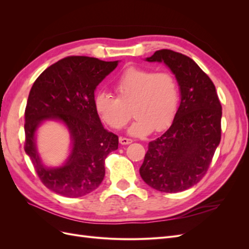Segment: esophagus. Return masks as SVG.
<instances>
[{"instance_id": "esophagus-1", "label": "esophagus", "mask_w": 249, "mask_h": 249, "mask_svg": "<svg viewBox=\"0 0 249 249\" xmlns=\"http://www.w3.org/2000/svg\"><path fill=\"white\" fill-rule=\"evenodd\" d=\"M119 142L122 143L123 145H126V144H130V143H132L133 140L130 138H125V137H119Z\"/></svg>"}]
</instances>
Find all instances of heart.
Here are the masks:
<instances>
[{"label": "heart", "mask_w": 249, "mask_h": 249, "mask_svg": "<svg viewBox=\"0 0 249 249\" xmlns=\"http://www.w3.org/2000/svg\"><path fill=\"white\" fill-rule=\"evenodd\" d=\"M113 89L117 97L102 91L93 99L97 115L112 129H122L129 122L130 107L135 119L129 133L134 136L163 131L176 116L179 90L177 79L168 71L130 66L114 82Z\"/></svg>", "instance_id": "obj_1"}]
</instances>
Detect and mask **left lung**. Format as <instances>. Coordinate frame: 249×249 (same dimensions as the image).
Returning a JSON list of instances; mask_svg holds the SVG:
<instances>
[{"mask_svg": "<svg viewBox=\"0 0 249 249\" xmlns=\"http://www.w3.org/2000/svg\"><path fill=\"white\" fill-rule=\"evenodd\" d=\"M146 61L164 62L176 74L180 104L169 129L148 143L139 172L158 191L180 192L196 185L212 162L221 139V104L212 80L188 56L163 49Z\"/></svg>", "mask_w": 249, "mask_h": 249, "instance_id": "1", "label": "left lung"}]
</instances>
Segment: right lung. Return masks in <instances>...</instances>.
<instances>
[{
	"label": "right lung",
	"mask_w": 249,
	"mask_h": 249,
	"mask_svg": "<svg viewBox=\"0 0 249 249\" xmlns=\"http://www.w3.org/2000/svg\"><path fill=\"white\" fill-rule=\"evenodd\" d=\"M118 61L69 56L52 64L36 79L25 110V152L41 183L66 197L95 190L105 177V160L118 148V136L107 131L93 106L96 86L115 70ZM46 119L69 127L73 149L61 168L43 167L35 146V132Z\"/></svg>",
	"instance_id": "right-lung-1"
}]
</instances>
